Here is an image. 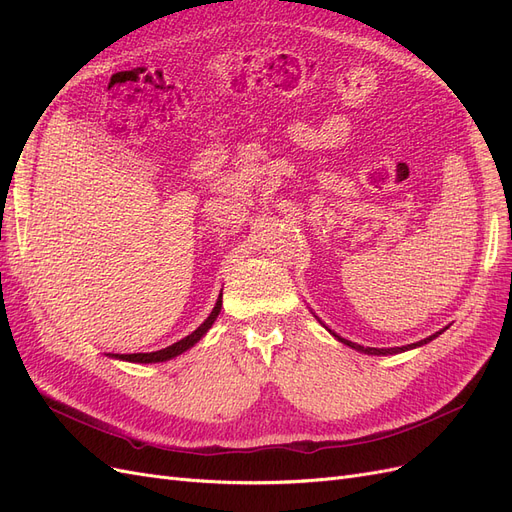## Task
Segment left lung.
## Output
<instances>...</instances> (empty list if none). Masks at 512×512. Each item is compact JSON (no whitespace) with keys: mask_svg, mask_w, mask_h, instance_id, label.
Masks as SVG:
<instances>
[{"mask_svg":"<svg viewBox=\"0 0 512 512\" xmlns=\"http://www.w3.org/2000/svg\"><path fill=\"white\" fill-rule=\"evenodd\" d=\"M442 331H444V329H442ZM442 331H438V333H433V335H429V337L421 339V342L408 344V346H401V348H365V346L354 344V342H350V339H344V337H339V335H335V333H333V337H335V339H339V342H342V344H346V346H350V348H354V350H359V352H365V354H399V352H406V350H412V348H418V346H425V344H429L431 339H436L438 335H442Z\"/></svg>","mask_w":512,"mask_h":512,"instance_id":"1","label":"left lung"}]
</instances>
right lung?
I'll return each mask as SVG.
<instances>
[{"label":"right lung","instance_id":"add662e5","mask_svg":"<svg viewBox=\"0 0 512 512\" xmlns=\"http://www.w3.org/2000/svg\"><path fill=\"white\" fill-rule=\"evenodd\" d=\"M220 309H222V294H220V299H218V303H215V307H213V312L207 316V320L200 324V327L194 331V333H190L188 337H183V339H179L177 344H173V346H168V348H162V350H156V352H134V354H108V356H113V359H121V361H130V363H164V361H170V359H175V356H179L181 352H185V350H190L194 344H198L200 339L205 337V333L211 329V324L215 322V318L220 316Z\"/></svg>","mask_w":512,"mask_h":512}]
</instances>
